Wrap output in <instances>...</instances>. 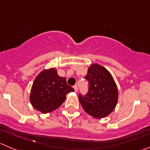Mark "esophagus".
Masks as SVG:
<instances>
[{"mask_svg": "<svg viewBox=\"0 0 150 150\" xmlns=\"http://www.w3.org/2000/svg\"><path fill=\"white\" fill-rule=\"evenodd\" d=\"M74 89H75V92H77V91H78V86L77 85L74 86Z\"/></svg>", "mask_w": 150, "mask_h": 150, "instance_id": "esophagus-1", "label": "esophagus"}]
</instances>
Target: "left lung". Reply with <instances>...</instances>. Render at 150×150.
<instances>
[{"label":"left lung","instance_id":"left-lung-1","mask_svg":"<svg viewBox=\"0 0 150 150\" xmlns=\"http://www.w3.org/2000/svg\"><path fill=\"white\" fill-rule=\"evenodd\" d=\"M85 78L88 82V93L79 94L83 108L94 118L107 117L118 101V89L111 74L101 65L94 64L88 67Z\"/></svg>","mask_w":150,"mask_h":150}]
</instances>
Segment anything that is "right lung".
<instances>
[{
    "label": "right lung",
    "mask_w": 150,
    "mask_h": 150,
    "mask_svg": "<svg viewBox=\"0 0 150 150\" xmlns=\"http://www.w3.org/2000/svg\"><path fill=\"white\" fill-rule=\"evenodd\" d=\"M74 88L60 77L55 68L45 69L39 74L32 85L30 101L33 107L42 114L56 110L64 102L67 93Z\"/></svg>",
    "instance_id": "right-lung-1"
}]
</instances>
